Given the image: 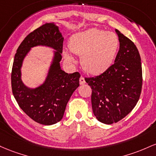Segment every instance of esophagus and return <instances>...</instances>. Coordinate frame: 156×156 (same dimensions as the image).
Instances as JSON below:
<instances>
[{
  "label": "esophagus",
  "instance_id": "34e87169",
  "mask_svg": "<svg viewBox=\"0 0 156 156\" xmlns=\"http://www.w3.org/2000/svg\"><path fill=\"white\" fill-rule=\"evenodd\" d=\"M85 83V79H84L83 76H81V77L80 78V85H84Z\"/></svg>",
  "mask_w": 156,
  "mask_h": 156
}]
</instances>
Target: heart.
<instances>
[{
  "label": "heart",
  "mask_w": 156,
  "mask_h": 156,
  "mask_svg": "<svg viewBox=\"0 0 156 156\" xmlns=\"http://www.w3.org/2000/svg\"><path fill=\"white\" fill-rule=\"evenodd\" d=\"M119 38L113 32L90 29L75 34L69 41V48L80 57L83 68L87 73L99 74L113 64L118 51ZM68 60L73 62L69 51H64Z\"/></svg>",
  "instance_id": "b5f03b06"
}]
</instances>
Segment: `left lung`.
<instances>
[{
	"instance_id": "1",
	"label": "left lung",
	"mask_w": 156,
	"mask_h": 156,
	"mask_svg": "<svg viewBox=\"0 0 156 156\" xmlns=\"http://www.w3.org/2000/svg\"><path fill=\"white\" fill-rule=\"evenodd\" d=\"M119 50L114 63L105 72L85 78L92 89L94 116L106 125L116 123L136 105L142 87L141 57L136 45L116 29Z\"/></svg>"
}]
</instances>
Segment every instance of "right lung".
I'll return each instance as SVG.
<instances>
[{
  "label": "right lung",
  "mask_w": 156,
  "mask_h": 156,
  "mask_svg": "<svg viewBox=\"0 0 156 156\" xmlns=\"http://www.w3.org/2000/svg\"><path fill=\"white\" fill-rule=\"evenodd\" d=\"M63 40L58 26L46 23L26 37L15 55L11 76L13 95L24 113L41 125H55L62 119L68 101L80 86V73H67L61 69ZM36 46L55 51L45 81L31 89L22 83L21 68L30 48Z\"/></svg>",
  "instance_id": "right-lung-1"
}]
</instances>
